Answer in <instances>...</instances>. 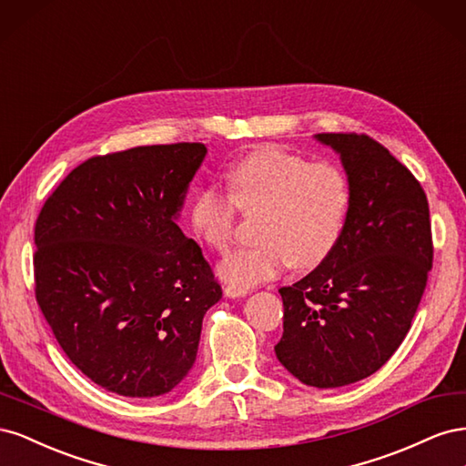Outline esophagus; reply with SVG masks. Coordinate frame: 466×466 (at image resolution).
<instances>
[{
  "label": "esophagus",
  "mask_w": 466,
  "mask_h": 466,
  "mask_svg": "<svg viewBox=\"0 0 466 466\" xmlns=\"http://www.w3.org/2000/svg\"><path fill=\"white\" fill-rule=\"evenodd\" d=\"M247 293H248V288H238L233 284L225 286V295H228V298H243Z\"/></svg>",
  "instance_id": "34e87169"
}]
</instances>
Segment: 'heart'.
<instances>
[{
	"label": "heart",
	"instance_id": "obj_1",
	"mask_svg": "<svg viewBox=\"0 0 466 466\" xmlns=\"http://www.w3.org/2000/svg\"><path fill=\"white\" fill-rule=\"evenodd\" d=\"M231 194L216 185L194 194L190 223L194 233L218 252L237 235L238 209L255 214L258 243L238 248L219 264V276L248 288L278 276L291 262L311 270L327 260L344 233L351 187L340 167L311 163L276 146L252 149L229 168Z\"/></svg>",
	"mask_w": 466,
	"mask_h": 466
}]
</instances>
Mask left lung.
I'll use <instances>...</instances> for the list:
<instances>
[{
  "label": "left lung",
  "instance_id": "8db88e82",
  "mask_svg": "<svg viewBox=\"0 0 466 466\" xmlns=\"http://www.w3.org/2000/svg\"><path fill=\"white\" fill-rule=\"evenodd\" d=\"M340 153L351 187L344 233L311 274L279 288V363L301 383L334 389L373 375L410 330L433 262L426 192L368 134H317Z\"/></svg>",
  "mask_w": 466,
  "mask_h": 466
}]
</instances>
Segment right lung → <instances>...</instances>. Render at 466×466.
I'll return each instance as SVG.
<instances>
[{
	"label": "right lung",
	"mask_w": 466,
	"mask_h": 466,
	"mask_svg": "<svg viewBox=\"0 0 466 466\" xmlns=\"http://www.w3.org/2000/svg\"><path fill=\"white\" fill-rule=\"evenodd\" d=\"M204 144L139 146L83 161L35 223V298L67 360L108 392L175 389L221 286L175 223Z\"/></svg>",
	"instance_id": "obj_1"
}]
</instances>
